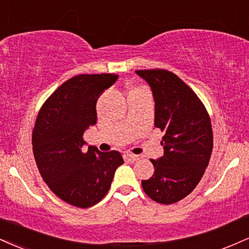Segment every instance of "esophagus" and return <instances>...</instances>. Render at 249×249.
Returning <instances> with one entry per match:
<instances>
[{
  "label": "esophagus",
  "instance_id": "esophagus-1",
  "mask_svg": "<svg viewBox=\"0 0 249 249\" xmlns=\"http://www.w3.org/2000/svg\"><path fill=\"white\" fill-rule=\"evenodd\" d=\"M127 158L130 159V161H138V160H142V155H136V154H127Z\"/></svg>",
  "mask_w": 249,
  "mask_h": 249
}]
</instances>
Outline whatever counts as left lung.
Segmentation results:
<instances>
[{"label":"left lung","instance_id":"obj_1","mask_svg":"<svg viewBox=\"0 0 249 249\" xmlns=\"http://www.w3.org/2000/svg\"><path fill=\"white\" fill-rule=\"evenodd\" d=\"M136 73L151 87L154 125L164 132L163 155L151 159L154 174L142 179V189L155 202L173 204L187 197L204 175L213 147L210 117L193 89L172 71Z\"/></svg>","mask_w":249,"mask_h":249}]
</instances>
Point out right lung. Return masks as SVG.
I'll return each mask as SVG.
<instances>
[{
  "label": "right lung",
  "instance_id": "add662e5",
  "mask_svg": "<svg viewBox=\"0 0 249 249\" xmlns=\"http://www.w3.org/2000/svg\"><path fill=\"white\" fill-rule=\"evenodd\" d=\"M117 79L115 74L71 77L47 98L36 121L32 148L39 173L59 198L77 208L100 202L124 163L117 151L82 149L83 133L97 121L96 102Z\"/></svg>",
  "mask_w": 249,
  "mask_h": 249
}]
</instances>
